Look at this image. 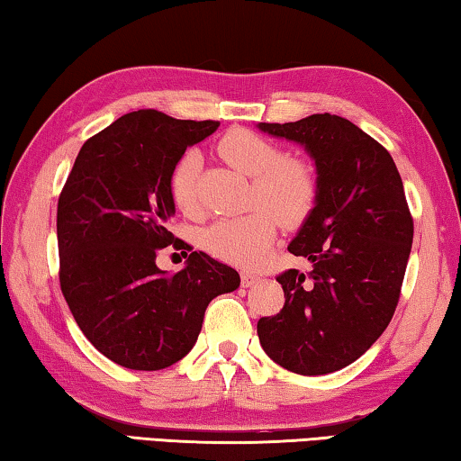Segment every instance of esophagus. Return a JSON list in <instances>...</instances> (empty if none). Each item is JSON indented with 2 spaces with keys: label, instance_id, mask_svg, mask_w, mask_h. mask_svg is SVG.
Here are the masks:
<instances>
[{
  "label": "esophagus",
  "instance_id": "esophagus-1",
  "mask_svg": "<svg viewBox=\"0 0 461 461\" xmlns=\"http://www.w3.org/2000/svg\"><path fill=\"white\" fill-rule=\"evenodd\" d=\"M260 281V276L257 273H248V270H244L242 273V285L244 287H252V285H257Z\"/></svg>",
  "mask_w": 461,
  "mask_h": 461
}]
</instances>
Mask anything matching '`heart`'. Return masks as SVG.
I'll return each mask as SVG.
<instances>
[{
  "label": "heart",
  "mask_w": 461,
  "mask_h": 461,
  "mask_svg": "<svg viewBox=\"0 0 461 461\" xmlns=\"http://www.w3.org/2000/svg\"><path fill=\"white\" fill-rule=\"evenodd\" d=\"M219 153L246 176H252L250 204L258 207L240 217L219 219L203 233V246L215 258L238 267L258 265L283 228H297L318 201V174L308 159L283 156L279 145L248 129H233L219 141ZM199 159L185 153L170 176V194L186 215L199 211L196 201Z\"/></svg>",
  "instance_id": "b5f03b06"
}]
</instances>
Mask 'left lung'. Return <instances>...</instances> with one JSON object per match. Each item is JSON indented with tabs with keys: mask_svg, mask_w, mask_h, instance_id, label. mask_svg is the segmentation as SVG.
I'll return each instance as SVG.
<instances>
[{
	"mask_svg": "<svg viewBox=\"0 0 461 461\" xmlns=\"http://www.w3.org/2000/svg\"><path fill=\"white\" fill-rule=\"evenodd\" d=\"M316 159L318 201L289 244L310 270L276 276L285 305L258 320L265 353L299 375L347 367L388 328L412 248L414 223L390 151L336 114L260 122Z\"/></svg>",
	"mask_w": 461,
	"mask_h": 461,
	"instance_id": "obj_1",
	"label": "left lung"
}]
</instances>
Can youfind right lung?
<instances>
[{
	"mask_svg": "<svg viewBox=\"0 0 461 461\" xmlns=\"http://www.w3.org/2000/svg\"><path fill=\"white\" fill-rule=\"evenodd\" d=\"M217 121H180L153 108L122 114L79 149L57 203L59 285L79 330L127 369H166L199 339L204 310L240 275L204 252L166 275L156 257L185 244L167 231L170 176L188 145Z\"/></svg>",
	"mask_w": 461,
	"mask_h": 461,
	"instance_id": "1",
	"label": "right lung"
}]
</instances>
